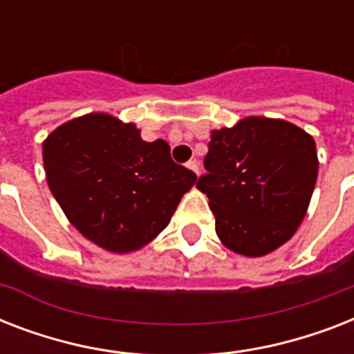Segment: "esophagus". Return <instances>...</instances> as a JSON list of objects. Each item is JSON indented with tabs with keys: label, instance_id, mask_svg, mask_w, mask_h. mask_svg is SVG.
<instances>
[{
	"label": "esophagus",
	"instance_id": "34e87169",
	"mask_svg": "<svg viewBox=\"0 0 354 354\" xmlns=\"http://www.w3.org/2000/svg\"><path fill=\"white\" fill-rule=\"evenodd\" d=\"M185 165H187V169H191V171H193V172H196V174H198V172H200V163L196 160L187 161Z\"/></svg>",
	"mask_w": 354,
	"mask_h": 354
}]
</instances>
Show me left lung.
I'll list each match as a JSON object with an SVG mask.
<instances>
[{
  "mask_svg": "<svg viewBox=\"0 0 354 354\" xmlns=\"http://www.w3.org/2000/svg\"><path fill=\"white\" fill-rule=\"evenodd\" d=\"M205 174L216 235L224 246L261 257L285 244L301 224L318 178L316 143L281 119L246 118L211 133Z\"/></svg>",
  "mask_w": 354,
  "mask_h": 354,
  "instance_id": "left-lung-1",
  "label": "left lung"
}]
</instances>
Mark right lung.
I'll use <instances>...</instances> for the list:
<instances>
[{
    "instance_id": "right-lung-1",
    "label": "right lung",
    "mask_w": 354,
    "mask_h": 354,
    "mask_svg": "<svg viewBox=\"0 0 354 354\" xmlns=\"http://www.w3.org/2000/svg\"><path fill=\"white\" fill-rule=\"evenodd\" d=\"M53 196L86 239L110 252H132L163 232L196 174L174 163L163 139L106 113L58 127L44 141Z\"/></svg>"
}]
</instances>
